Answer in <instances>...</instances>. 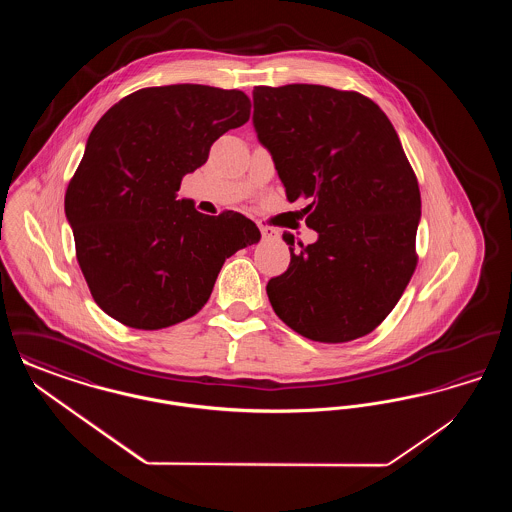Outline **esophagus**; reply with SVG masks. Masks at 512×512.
<instances>
[{"label": "esophagus", "instance_id": "34e87169", "mask_svg": "<svg viewBox=\"0 0 512 512\" xmlns=\"http://www.w3.org/2000/svg\"><path fill=\"white\" fill-rule=\"evenodd\" d=\"M259 230H261V236L265 242H272V240H278V230L270 228V226H263L259 224Z\"/></svg>", "mask_w": 512, "mask_h": 512}]
</instances>
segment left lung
Listing matches in <instances>:
<instances>
[{
  "label": "left lung",
  "mask_w": 512,
  "mask_h": 512,
  "mask_svg": "<svg viewBox=\"0 0 512 512\" xmlns=\"http://www.w3.org/2000/svg\"><path fill=\"white\" fill-rule=\"evenodd\" d=\"M253 126L288 201L318 240L270 278L274 313L297 334L343 343L388 317L416 268L420 190L386 113L359 92L255 86ZM290 244V242H288Z\"/></svg>",
  "instance_id": "1"
}]
</instances>
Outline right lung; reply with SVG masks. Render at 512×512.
<instances>
[{"label": "right lung", "instance_id": "obj_1", "mask_svg": "<svg viewBox=\"0 0 512 512\" xmlns=\"http://www.w3.org/2000/svg\"><path fill=\"white\" fill-rule=\"evenodd\" d=\"M249 113L240 90L172 84L122 98L94 126L65 213L80 270L109 317L138 330L194 317L224 261L261 240L240 213L209 217L176 199L182 176Z\"/></svg>", "mask_w": 512, "mask_h": 512}]
</instances>
